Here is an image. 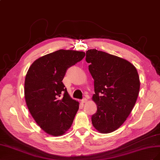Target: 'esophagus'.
I'll list each match as a JSON object with an SVG mask.
<instances>
[{"instance_id": "esophagus-1", "label": "esophagus", "mask_w": 160, "mask_h": 160, "mask_svg": "<svg viewBox=\"0 0 160 160\" xmlns=\"http://www.w3.org/2000/svg\"><path fill=\"white\" fill-rule=\"evenodd\" d=\"M86 102H87V99H86V98H84L83 99H82V100H81V102H82V103H85Z\"/></svg>"}]
</instances>
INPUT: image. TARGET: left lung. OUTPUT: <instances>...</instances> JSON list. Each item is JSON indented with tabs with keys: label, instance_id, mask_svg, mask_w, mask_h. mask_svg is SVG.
<instances>
[{
	"label": "left lung",
	"instance_id": "obj_1",
	"mask_svg": "<svg viewBox=\"0 0 160 160\" xmlns=\"http://www.w3.org/2000/svg\"><path fill=\"white\" fill-rule=\"evenodd\" d=\"M86 61L94 86L92 100L97 111L92 122L100 133H109L123 124L135 106L140 82L135 67L124 59L89 49Z\"/></svg>",
	"mask_w": 160,
	"mask_h": 160
}]
</instances>
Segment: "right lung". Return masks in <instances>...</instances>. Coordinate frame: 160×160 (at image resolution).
I'll list each match as a JSON object with an SVG mask.
<instances>
[{"label": "right lung", "mask_w": 160, "mask_h": 160, "mask_svg": "<svg viewBox=\"0 0 160 160\" xmlns=\"http://www.w3.org/2000/svg\"><path fill=\"white\" fill-rule=\"evenodd\" d=\"M84 56L83 52L58 50L36 60L27 73V106L38 125L49 135H62L72 126L79 102L70 97L62 80L68 68Z\"/></svg>", "instance_id": "1"}]
</instances>
